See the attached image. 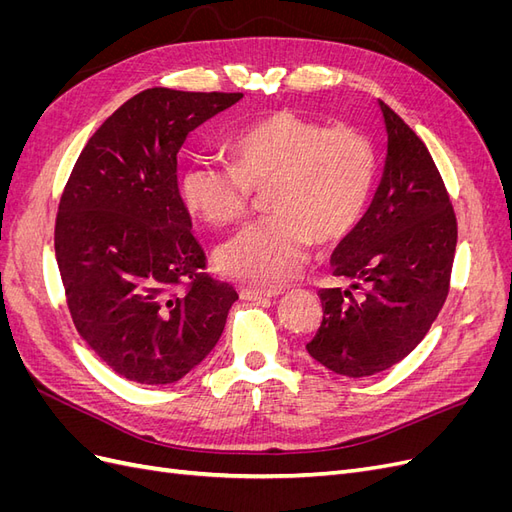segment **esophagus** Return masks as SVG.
<instances>
[{"instance_id": "34e87169", "label": "esophagus", "mask_w": 512, "mask_h": 512, "mask_svg": "<svg viewBox=\"0 0 512 512\" xmlns=\"http://www.w3.org/2000/svg\"><path fill=\"white\" fill-rule=\"evenodd\" d=\"M277 290H256V288H241V299L245 301H260V299H275Z\"/></svg>"}]
</instances>
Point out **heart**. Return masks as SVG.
<instances>
[{
    "mask_svg": "<svg viewBox=\"0 0 512 512\" xmlns=\"http://www.w3.org/2000/svg\"><path fill=\"white\" fill-rule=\"evenodd\" d=\"M230 164L198 160L181 177L183 203L213 228L239 224L262 194L265 220L243 228L215 252L232 280L277 288L301 271L318 243L344 239L361 222L376 181V151L350 126L297 111L247 123L228 141Z\"/></svg>",
    "mask_w": 512,
    "mask_h": 512,
    "instance_id": "b5f03b06",
    "label": "heart"
}]
</instances>
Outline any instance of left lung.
<instances>
[{
	"label": "left lung",
	"mask_w": 512,
	"mask_h": 512,
	"mask_svg": "<svg viewBox=\"0 0 512 512\" xmlns=\"http://www.w3.org/2000/svg\"><path fill=\"white\" fill-rule=\"evenodd\" d=\"M380 111L389 136L382 181L331 258L333 275L350 286L320 290L322 322L305 346L348 378L380 374L421 344L448 297L457 247V218L431 153L393 108L380 102Z\"/></svg>",
	"instance_id": "1"
}]
</instances>
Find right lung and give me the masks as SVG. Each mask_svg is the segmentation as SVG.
Instances as JSON below:
<instances>
[{"label":"right lung","mask_w":512,"mask_h":512,"mask_svg":"<svg viewBox=\"0 0 512 512\" xmlns=\"http://www.w3.org/2000/svg\"><path fill=\"white\" fill-rule=\"evenodd\" d=\"M243 94L145 89L108 117L59 200L55 256L76 331L115 374L173 384L222 337L237 290L207 256L177 183V153Z\"/></svg>","instance_id":"add662e5"}]
</instances>
